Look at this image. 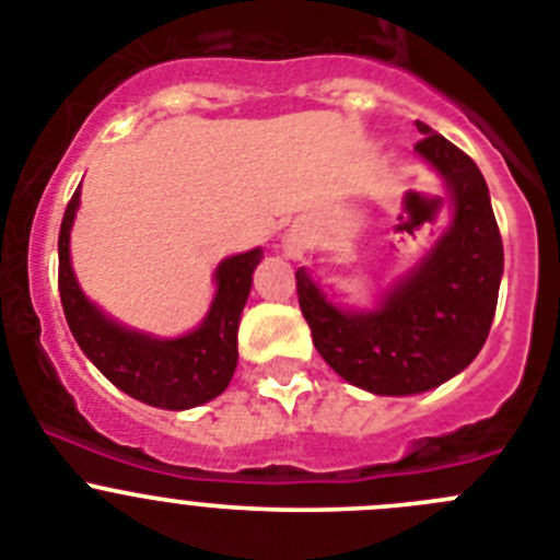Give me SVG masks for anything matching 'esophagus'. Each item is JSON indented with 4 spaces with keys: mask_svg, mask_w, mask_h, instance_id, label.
Instances as JSON below:
<instances>
[{
    "mask_svg": "<svg viewBox=\"0 0 560 560\" xmlns=\"http://www.w3.org/2000/svg\"><path fill=\"white\" fill-rule=\"evenodd\" d=\"M302 249H305V246H302L300 238H289V241H285V253L294 255V258H300Z\"/></svg>",
    "mask_w": 560,
    "mask_h": 560,
    "instance_id": "obj_1",
    "label": "esophagus"
}]
</instances>
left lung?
Returning a JSON list of instances; mask_svg holds the SVG:
<instances>
[{
	"instance_id": "1",
	"label": "left lung",
	"mask_w": 560,
	"mask_h": 560,
	"mask_svg": "<svg viewBox=\"0 0 560 560\" xmlns=\"http://www.w3.org/2000/svg\"><path fill=\"white\" fill-rule=\"evenodd\" d=\"M417 130V152L447 177L455 199L453 228L433 253L372 314H343L296 271V296L319 355L352 386L392 397L441 386L475 361L502 277V238L483 174L424 121Z\"/></svg>"
}]
</instances>
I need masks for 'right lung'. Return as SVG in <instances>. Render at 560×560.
<instances>
[{
  "label": "right lung",
  "instance_id": "obj_1",
  "mask_svg": "<svg viewBox=\"0 0 560 560\" xmlns=\"http://www.w3.org/2000/svg\"><path fill=\"white\" fill-rule=\"evenodd\" d=\"M80 188L69 199L58 235V289L71 336L116 388L147 405L186 410L219 397L238 363V319L253 285L260 249L233 255L217 269V300L202 325L183 338L161 341L113 325L96 311L74 280L69 264V230Z\"/></svg>",
  "mask_w": 560,
  "mask_h": 560
}]
</instances>
